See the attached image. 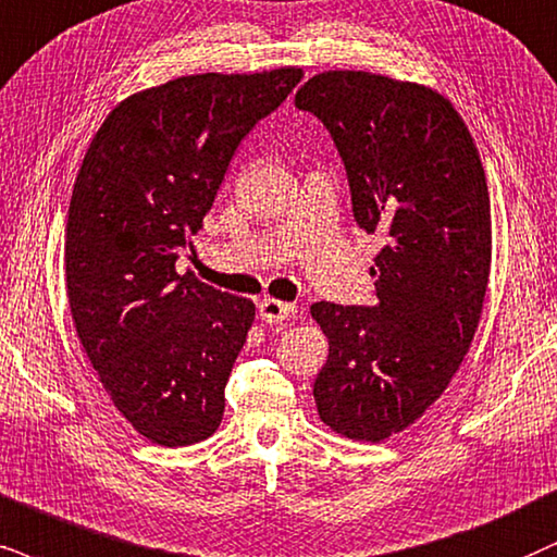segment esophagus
<instances>
[{
	"mask_svg": "<svg viewBox=\"0 0 557 557\" xmlns=\"http://www.w3.org/2000/svg\"><path fill=\"white\" fill-rule=\"evenodd\" d=\"M293 313H295L293 302H283L274 298L259 300V319L264 323H283L285 319H290Z\"/></svg>",
	"mask_w": 557,
	"mask_h": 557,
	"instance_id": "obj_1",
	"label": "esophagus"
}]
</instances>
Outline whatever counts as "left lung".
Returning <instances> with one entry per match:
<instances>
[{"label": "left lung", "instance_id": "obj_1", "mask_svg": "<svg viewBox=\"0 0 557 557\" xmlns=\"http://www.w3.org/2000/svg\"><path fill=\"white\" fill-rule=\"evenodd\" d=\"M295 108L326 125L357 226L383 238L375 306H311L329 339L313 398L331 432L383 442L445 393L473 342L491 274L485 172L460 112L424 84L323 72Z\"/></svg>", "mask_w": 557, "mask_h": 557}]
</instances>
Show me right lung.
Here are the masks:
<instances>
[{
    "instance_id": "right-lung-1",
    "label": "right lung",
    "mask_w": 557,
    "mask_h": 557,
    "mask_svg": "<svg viewBox=\"0 0 557 557\" xmlns=\"http://www.w3.org/2000/svg\"><path fill=\"white\" fill-rule=\"evenodd\" d=\"M302 69L193 74L104 117L76 174L66 295L76 336L117 411L161 447L208 440L255 323V302L177 274L246 133Z\"/></svg>"
}]
</instances>
